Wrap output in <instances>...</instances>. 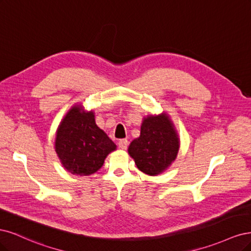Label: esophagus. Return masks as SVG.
<instances>
[{"instance_id":"34e87169","label":"esophagus","mask_w":251,"mask_h":251,"mask_svg":"<svg viewBox=\"0 0 251 251\" xmlns=\"http://www.w3.org/2000/svg\"><path fill=\"white\" fill-rule=\"evenodd\" d=\"M119 148L122 149V150H126L127 147H128V141L126 139H123V140H120L119 143Z\"/></svg>"}]
</instances>
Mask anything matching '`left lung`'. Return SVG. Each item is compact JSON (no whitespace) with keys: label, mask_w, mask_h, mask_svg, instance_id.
Returning <instances> with one entry per match:
<instances>
[{"label":"left lung","mask_w":251,"mask_h":251,"mask_svg":"<svg viewBox=\"0 0 251 251\" xmlns=\"http://www.w3.org/2000/svg\"><path fill=\"white\" fill-rule=\"evenodd\" d=\"M180 146L178 133L166 112L143 119L141 134L128 147L136 167L145 174L155 176L172 165Z\"/></svg>","instance_id":"left-lung-1"}]
</instances>
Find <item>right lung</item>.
Returning <instances> with one entry per match:
<instances>
[{"label":"right lung","mask_w":251,"mask_h":251,"mask_svg":"<svg viewBox=\"0 0 251 251\" xmlns=\"http://www.w3.org/2000/svg\"><path fill=\"white\" fill-rule=\"evenodd\" d=\"M55 151L62 167L73 175L88 176L104 164L116 144L96 124L95 112L75 104L56 131Z\"/></svg>","instance_id":"obj_1"}]
</instances>
